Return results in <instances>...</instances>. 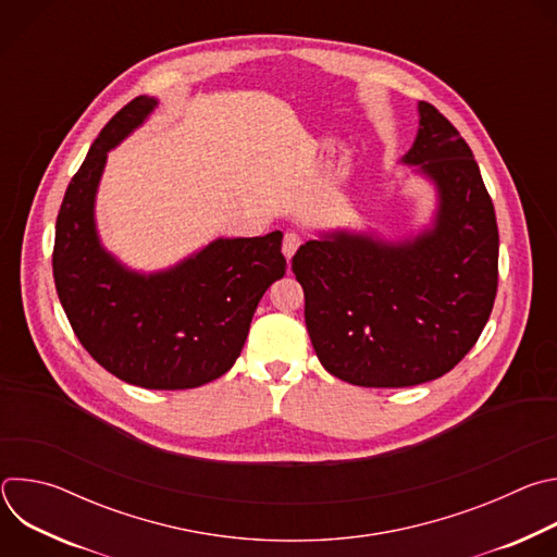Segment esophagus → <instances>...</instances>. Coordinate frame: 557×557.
Returning <instances> with one entry per match:
<instances>
[{"mask_svg": "<svg viewBox=\"0 0 557 557\" xmlns=\"http://www.w3.org/2000/svg\"><path fill=\"white\" fill-rule=\"evenodd\" d=\"M299 245H301V237H299V233H295V231H286V233H284V240H282V253L290 260V258L295 256V251L299 249Z\"/></svg>", "mask_w": 557, "mask_h": 557, "instance_id": "34e87169", "label": "esophagus"}]
</instances>
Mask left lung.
Returning <instances> with one entry per match:
<instances>
[{
    "label": "left lung",
    "instance_id": "obj_1",
    "mask_svg": "<svg viewBox=\"0 0 557 557\" xmlns=\"http://www.w3.org/2000/svg\"><path fill=\"white\" fill-rule=\"evenodd\" d=\"M404 163L438 189L436 222L404 245L333 233L293 256L322 366L361 387H408L449 372L479 342L498 290V224L458 129L419 103Z\"/></svg>",
    "mask_w": 557,
    "mask_h": 557
}]
</instances>
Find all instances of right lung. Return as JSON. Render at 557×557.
Listing matches in <instances>:
<instances>
[{
  "label": "right lung",
  "instance_id": "right-lung-1",
  "mask_svg": "<svg viewBox=\"0 0 557 557\" xmlns=\"http://www.w3.org/2000/svg\"><path fill=\"white\" fill-rule=\"evenodd\" d=\"M132 99L72 176L54 231L52 275L67 322L90 357L125 383L187 389L222 376L240 357L258 301L286 273L282 233L215 240L176 269L138 275L103 251L95 194L108 149L153 110Z\"/></svg>",
  "mask_w": 557,
  "mask_h": 557
}]
</instances>
